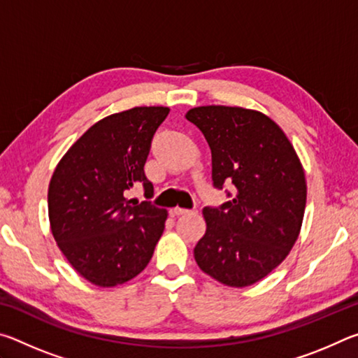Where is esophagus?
<instances>
[{"instance_id":"esophagus-1","label":"esophagus","mask_w":358,"mask_h":358,"mask_svg":"<svg viewBox=\"0 0 358 358\" xmlns=\"http://www.w3.org/2000/svg\"><path fill=\"white\" fill-rule=\"evenodd\" d=\"M189 213H192L191 210H186V208H180V207H175V208H172V215H175V216H180V215H189Z\"/></svg>"}]
</instances>
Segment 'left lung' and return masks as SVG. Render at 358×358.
<instances>
[{"mask_svg": "<svg viewBox=\"0 0 358 358\" xmlns=\"http://www.w3.org/2000/svg\"><path fill=\"white\" fill-rule=\"evenodd\" d=\"M186 120L208 142L213 185L235 187L221 208H203L207 230L194 259L224 286H252L289 256L300 235L306 207L300 157L280 126L252 108L201 106Z\"/></svg>", "mask_w": 358, "mask_h": 358, "instance_id": "8db88e82", "label": "left lung"}]
</instances>
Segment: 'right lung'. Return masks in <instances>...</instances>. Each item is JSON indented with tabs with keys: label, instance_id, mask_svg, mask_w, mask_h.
<instances>
[{
	"label": "right lung",
	"instance_id": "1",
	"mask_svg": "<svg viewBox=\"0 0 358 358\" xmlns=\"http://www.w3.org/2000/svg\"><path fill=\"white\" fill-rule=\"evenodd\" d=\"M169 107H134L99 120L72 143L48 185V221L59 251L78 275L98 287H115L148 265L167 210L126 199L153 185L143 166L151 138Z\"/></svg>",
	"mask_w": 358,
	"mask_h": 358
}]
</instances>
